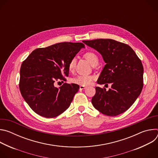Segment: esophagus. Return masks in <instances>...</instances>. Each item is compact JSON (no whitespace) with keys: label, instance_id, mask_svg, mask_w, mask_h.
Wrapping results in <instances>:
<instances>
[{"label":"esophagus","instance_id":"obj_1","mask_svg":"<svg viewBox=\"0 0 158 158\" xmlns=\"http://www.w3.org/2000/svg\"><path fill=\"white\" fill-rule=\"evenodd\" d=\"M86 88V86H84V85H80L79 86V89L82 90V89H85Z\"/></svg>","mask_w":158,"mask_h":158}]
</instances>
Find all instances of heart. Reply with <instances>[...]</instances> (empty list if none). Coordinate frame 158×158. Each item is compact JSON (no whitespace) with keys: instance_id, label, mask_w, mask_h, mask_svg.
Here are the masks:
<instances>
[{"instance_id":"obj_1","label":"heart","mask_w":158,"mask_h":158,"mask_svg":"<svg viewBox=\"0 0 158 158\" xmlns=\"http://www.w3.org/2000/svg\"><path fill=\"white\" fill-rule=\"evenodd\" d=\"M84 57L90 62L91 65H97L99 62L98 56L93 52H88L84 54ZM76 60L75 58L71 59L69 63V70L72 71L75 67ZM94 77L91 75H79L72 79V82L74 84L81 85H87L91 84L94 80Z\"/></svg>"}]
</instances>
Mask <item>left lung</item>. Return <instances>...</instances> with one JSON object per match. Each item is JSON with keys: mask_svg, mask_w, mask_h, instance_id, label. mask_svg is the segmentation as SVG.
<instances>
[{"mask_svg": "<svg viewBox=\"0 0 158 158\" xmlns=\"http://www.w3.org/2000/svg\"><path fill=\"white\" fill-rule=\"evenodd\" d=\"M99 52L106 62L98 83L111 84L106 91L96 87L91 102L101 113L116 116L126 111L136 101L143 87L141 60L127 44L110 39L82 41Z\"/></svg>", "mask_w": 158, "mask_h": 158, "instance_id": "obj_1", "label": "left lung"}]
</instances>
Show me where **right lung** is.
Here are the masks:
<instances>
[{
  "label": "right lung",
  "instance_id": "obj_1",
  "mask_svg": "<svg viewBox=\"0 0 158 158\" xmlns=\"http://www.w3.org/2000/svg\"><path fill=\"white\" fill-rule=\"evenodd\" d=\"M84 48L81 42L57 43L35 49L22 62L20 91L35 113L44 118H55L70 106L79 85L64 83L56 87L54 83L68 76L70 60Z\"/></svg>",
  "mask_w": 158,
  "mask_h": 158
}]
</instances>
